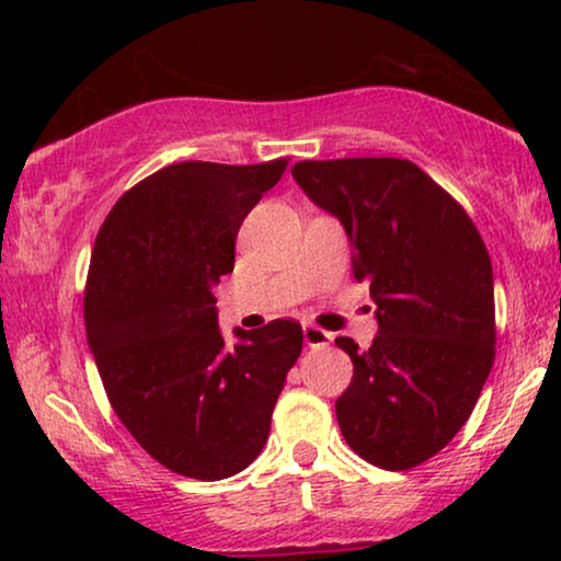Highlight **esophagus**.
Returning <instances> with one entry per match:
<instances>
[{"label": "esophagus", "instance_id": "34e87169", "mask_svg": "<svg viewBox=\"0 0 561 561\" xmlns=\"http://www.w3.org/2000/svg\"><path fill=\"white\" fill-rule=\"evenodd\" d=\"M304 342L309 344V347H327V344L332 342V334L313 324H304Z\"/></svg>", "mask_w": 561, "mask_h": 561}]
</instances>
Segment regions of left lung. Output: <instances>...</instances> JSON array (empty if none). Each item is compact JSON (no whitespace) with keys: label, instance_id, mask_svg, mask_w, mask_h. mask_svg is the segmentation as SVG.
I'll list each match as a JSON object with an SVG mask.
<instances>
[{"label":"left lung","instance_id":"left-lung-1","mask_svg":"<svg viewBox=\"0 0 561 561\" xmlns=\"http://www.w3.org/2000/svg\"><path fill=\"white\" fill-rule=\"evenodd\" d=\"M298 186L342 221L352 273L370 283L378 334L336 336L355 375L342 436L382 470H411L465 426L495 359L493 265L467 211L401 158L301 160Z\"/></svg>","mask_w":561,"mask_h":561}]
</instances>
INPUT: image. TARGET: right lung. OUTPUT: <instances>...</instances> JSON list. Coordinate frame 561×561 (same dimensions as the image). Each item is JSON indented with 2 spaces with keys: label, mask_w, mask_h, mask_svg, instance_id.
Returning a JSON list of instances; mask_svg holds the SVG:
<instances>
[{
  "label": "right lung",
  "mask_w": 561,
  "mask_h": 561,
  "mask_svg": "<svg viewBox=\"0 0 561 561\" xmlns=\"http://www.w3.org/2000/svg\"><path fill=\"white\" fill-rule=\"evenodd\" d=\"M288 160L160 168L114 204L91 252L83 321L110 403L152 459L194 480L242 472L265 447L301 324L234 329L227 347L214 286L234 240Z\"/></svg>",
  "instance_id": "obj_1"
}]
</instances>
